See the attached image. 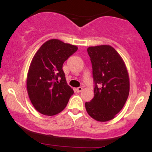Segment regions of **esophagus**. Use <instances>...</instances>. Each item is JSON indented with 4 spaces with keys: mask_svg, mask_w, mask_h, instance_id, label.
<instances>
[{
    "mask_svg": "<svg viewBox=\"0 0 152 152\" xmlns=\"http://www.w3.org/2000/svg\"><path fill=\"white\" fill-rule=\"evenodd\" d=\"M82 90H83V88H82V87H78V88H76V91L77 92H81Z\"/></svg>",
    "mask_w": 152,
    "mask_h": 152,
    "instance_id": "34e87169",
    "label": "esophagus"
}]
</instances>
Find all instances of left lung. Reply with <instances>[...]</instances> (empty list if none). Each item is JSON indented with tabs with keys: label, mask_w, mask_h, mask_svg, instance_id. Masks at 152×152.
I'll return each mask as SVG.
<instances>
[{
	"label": "left lung",
	"mask_w": 152,
	"mask_h": 152,
	"mask_svg": "<svg viewBox=\"0 0 152 152\" xmlns=\"http://www.w3.org/2000/svg\"><path fill=\"white\" fill-rule=\"evenodd\" d=\"M93 69L94 96L85 103L88 115L98 121L113 119L124 106L130 83L126 66L119 53L109 45L87 48Z\"/></svg>",
	"instance_id": "8db88e82"
}]
</instances>
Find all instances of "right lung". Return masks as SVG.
Here are the masks:
<instances>
[{"mask_svg": "<svg viewBox=\"0 0 152 152\" xmlns=\"http://www.w3.org/2000/svg\"><path fill=\"white\" fill-rule=\"evenodd\" d=\"M78 50L74 45L50 39L40 47L29 66L26 86L39 113L54 116L65 109L74 90L66 82L63 64Z\"/></svg>", "mask_w": 152, "mask_h": 152, "instance_id": "right-lung-1", "label": "right lung"}]
</instances>
